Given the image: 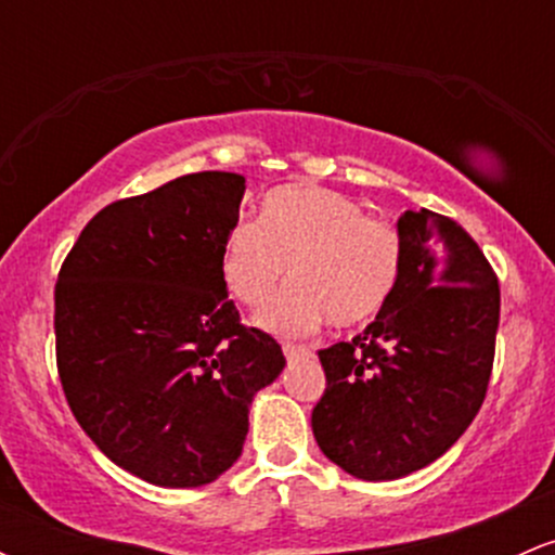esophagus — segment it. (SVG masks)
Masks as SVG:
<instances>
[{"label": "esophagus", "mask_w": 555, "mask_h": 555, "mask_svg": "<svg viewBox=\"0 0 555 555\" xmlns=\"http://www.w3.org/2000/svg\"><path fill=\"white\" fill-rule=\"evenodd\" d=\"M286 360H299V358H310V349L308 347H299V344H282Z\"/></svg>", "instance_id": "obj_1"}]
</instances>
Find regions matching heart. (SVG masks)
<instances>
[{"instance_id": "obj_1", "label": "heart", "mask_w": 555, "mask_h": 555, "mask_svg": "<svg viewBox=\"0 0 555 555\" xmlns=\"http://www.w3.org/2000/svg\"><path fill=\"white\" fill-rule=\"evenodd\" d=\"M286 266L295 284L260 315L266 328L297 336L326 318L336 328L365 326L399 284V229L336 190L286 184L266 197L260 221L232 227L221 271L229 292L260 310L276 295Z\"/></svg>"}]
</instances>
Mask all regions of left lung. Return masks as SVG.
<instances>
[{"mask_svg": "<svg viewBox=\"0 0 555 555\" xmlns=\"http://www.w3.org/2000/svg\"><path fill=\"white\" fill-rule=\"evenodd\" d=\"M399 237L386 308L318 352L315 441L360 480H397L446 454L480 412L495 358L499 276L467 229L420 208L399 216Z\"/></svg>", "mask_w": 555, "mask_h": 555, "instance_id": "left-lung-1", "label": "left lung"}]
</instances>
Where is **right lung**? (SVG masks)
I'll list each match as a JSON object with an SVG mask.
<instances>
[{"instance_id": "right-lung-1", "label": "right lung", "mask_w": 555, "mask_h": 555, "mask_svg": "<svg viewBox=\"0 0 555 555\" xmlns=\"http://www.w3.org/2000/svg\"><path fill=\"white\" fill-rule=\"evenodd\" d=\"M245 177L195 171L88 221L54 286L69 410L117 467L197 488L242 454L247 410L286 365L227 299L224 242Z\"/></svg>"}]
</instances>
